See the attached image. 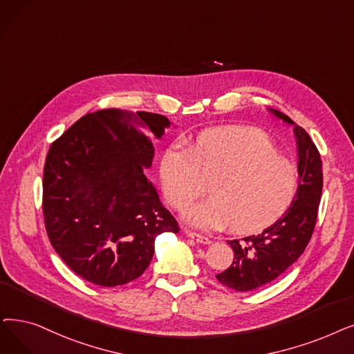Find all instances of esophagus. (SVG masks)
<instances>
[{
  "label": "esophagus",
  "mask_w": 354,
  "mask_h": 354,
  "mask_svg": "<svg viewBox=\"0 0 354 354\" xmlns=\"http://www.w3.org/2000/svg\"><path fill=\"white\" fill-rule=\"evenodd\" d=\"M183 233H185L189 239H192V240L196 241V243H201V244H209V243H211V240H209L208 237L201 236V234H196V233H194V232H189V230H183Z\"/></svg>",
  "instance_id": "obj_1"
}]
</instances>
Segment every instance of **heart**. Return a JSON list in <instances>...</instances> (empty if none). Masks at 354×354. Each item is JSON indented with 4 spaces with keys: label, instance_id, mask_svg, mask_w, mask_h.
Instances as JSON below:
<instances>
[{
    "label": "heart",
    "instance_id": "b5f03b06",
    "mask_svg": "<svg viewBox=\"0 0 354 354\" xmlns=\"http://www.w3.org/2000/svg\"><path fill=\"white\" fill-rule=\"evenodd\" d=\"M167 201L180 209L208 183L209 198L191 204L183 218L201 230L230 225L252 233L278 220L295 196V166L278 155L273 142L257 130H215L201 134L189 150L169 146L160 160Z\"/></svg>",
    "mask_w": 354,
    "mask_h": 354
}]
</instances>
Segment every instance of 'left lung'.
<instances>
[{
  "mask_svg": "<svg viewBox=\"0 0 354 354\" xmlns=\"http://www.w3.org/2000/svg\"><path fill=\"white\" fill-rule=\"evenodd\" d=\"M294 126L298 147V189L282 217L256 236L230 240L234 252L232 266L215 276L220 283L248 292L274 281L304 253L317 223L322 192V163L311 137L288 115L270 110Z\"/></svg>",
  "mask_w": 354,
  "mask_h": 354,
  "instance_id": "8db88e82",
  "label": "left lung"
}]
</instances>
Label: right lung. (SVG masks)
I'll return each mask as SVG.
<instances>
[{
  "mask_svg": "<svg viewBox=\"0 0 354 354\" xmlns=\"http://www.w3.org/2000/svg\"><path fill=\"white\" fill-rule=\"evenodd\" d=\"M165 115L117 109L89 113L55 140L43 171V215L56 253L82 279L129 283L147 269L159 234L179 225L147 180Z\"/></svg>",
  "mask_w": 354,
  "mask_h": 354,
  "instance_id": "obj_1",
  "label": "right lung"
}]
</instances>
